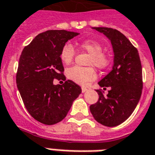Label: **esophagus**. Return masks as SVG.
I'll return each instance as SVG.
<instances>
[{
  "label": "esophagus",
  "instance_id": "34e87169",
  "mask_svg": "<svg viewBox=\"0 0 155 155\" xmlns=\"http://www.w3.org/2000/svg\"><path fill=\"white\" fill-rule=\"evenodd\" d=\"M87 90H88V89H87V88L86 87H82V93L86 92V91H87Z\"/></svg>",
  "mask_w": 155,
  "mask_h": 155
}]
</instances>
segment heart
<instances>
[{
	"mask_svg": "<svg viewBox=\"0 0 155 155\" xmlns=\"http://www.w3.org/2000/svg\"><path fill=\"white\" fill-rule=\"evenodd\" d=\"M79 47L90 54L87 61L88 65H94L99 69L107 68L110 64L109 54L104 52V46L101 43L93 40L83 41L79 44ZM76 51L70 43H66L60 51V60L64 64H70L73 61ZM67 76L73 82L78 84L85 85L88 82L93 81L96 77L94 68L91 67L74 66L67 70Z\"/></svg>",
	"mask_w": 155,
	"mask_h": 155,
	"instance_id": "obj_1",
	"label": "heart"
}]
</instances>
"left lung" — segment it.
<instances>
[{
  "mask_svg": "<svg viewBox=\"0 0 155 155\" xmlns=\"http://www.w3.org/2000/svg\"><path fill=\"white\" fill-rule=\"evenodd\" d=\"M109 38L114 50V66L111 72L98 82L106 96L96 90L98 101L90 106L95 120L106 127H116L128 118L140 101L143 88L142 68L139 53L131 41L116 29L93 28Z\"/></svg>",
  "mask_w": 155,
  "mask_h": 155,
  "instance_id": "obj_1",
  "label": "left lung"
}]
</instances>
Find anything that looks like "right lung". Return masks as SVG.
I'll return each instance as SVG.
<instances>
[{
	"label": "right lung",
	"mask_w": 155,
	"mask_h": 155,
	"mask_svg": "<svg viewBox=\"0 0 155 155\" xmlns=\"http://www.w3.org/2000/svg\"><path fill=\"white\" fill-rule=\"evenodd\" d=\"M79 33L48 30L38 34L21 53L16 83L28 112L34 119L53 125L62 121L82 89L71 80L54 85V79L65 78L60 51Z\"/></svg>",
	"instance_id": "add662e5"
}]
</instances>
